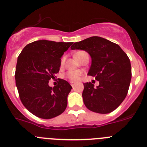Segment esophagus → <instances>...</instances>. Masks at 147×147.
<instances>
[{
    "label": "esophagus",
    "instance_id": "obj_1",
    "mask_svg": "<svg viewBox=\"0 0 147 147\" xmlns=\"http://www.w3.org/2000/svg\"><path fill=\"white\" fill-rule=\"evenodd\" d=\"M70 84H71V86H74V85H75V82H74V81H71L70 82Z\"/></svg>",
    "mask_w": 147,
    "mask_h": 147
}]
</instances>
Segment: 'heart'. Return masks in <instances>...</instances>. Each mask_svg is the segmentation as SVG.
Returning a JSON list of instances; mask_svg holds the SVG:
<instances>
[{"label": "heart", "instance_id": "obj_1", "mask_svg": "<svg viewBox=\"0 0 147 147\" xmlns=\"http://www.w3.org/2000/svg\"><path fill=\"white\" fill-rule=\"evenodd\" d=\"M82 52H84L83 51H77V52L75 54V57H76L77 54H80ZM65 60V57H62V59H61V64H63ZM82 75V73L79 71H70L66 73L65 77L68 80H71V81H76V80H80V76Z\"/></svg>", "mask_w": 147, "mask_h": 147}]
</instances>
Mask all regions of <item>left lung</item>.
<instances>
[{"instance_id": "8db88e82", "label": "left lung", "mask_w": 147, "mask_h": 147, "mask_svg": "<svg viewBox=\"0 0 147 147\" xmlns=\"http://www.w3.org/2000/svg\"><path fill=\"white\" fill-rule=\"evenodd\" d=\"M72 50L81 49L91 57L88 75L94 76L99 85L84 83V104L88 110L106 114L115 110L127 96L132 76L131 64L127 54L117 44L100 37L76 42Z\"/></svg>"}]
</instances>
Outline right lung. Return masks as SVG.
Instances as JSON below:
<instances>
[{
    "label": "right lung",
    "mask_w": 147,
    "mask_h": 147,
    "mask_svg": "<svg viewBox=\"0 0 147 147\" xmlns=\"http://www.w3.org/2000/svg\"><path fill=\"white\" fill-rule=\"evenodd\" d=\"M73 42L41 40L26 45L18 56L15 82L24 107L33 115L44 119L64 112L72 87L58 79L57 85H49L59 71L61 57Z\"/></svg>",
    "instance_id": "right-lung-1"
}]
</instances>
